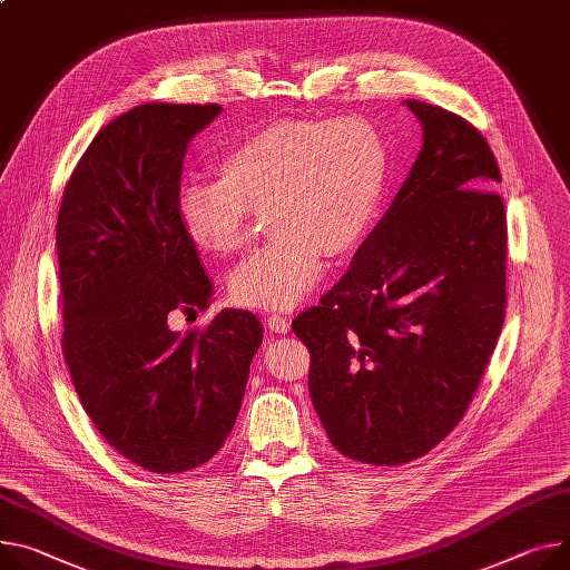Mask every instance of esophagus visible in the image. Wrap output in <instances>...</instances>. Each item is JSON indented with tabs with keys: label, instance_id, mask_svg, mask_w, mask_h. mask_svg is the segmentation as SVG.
<instances>
[{
	"label": "esophagus",
	"instance_id": "esophagus-1",
	"mask_svg": "<svg viewBox=\"0 0 570 570\" xmlns=\"http://www.w3.org/2000/svg\"><path fill=\"white\" fill-rule=\"evenodd\" d=\"M265 324H267V331L269 333H287L289 331V320L283 317V315H267L265 317Z\"/></svg>",
	"mask_w": 570,
	"mask_h": 570
}]
</instances>
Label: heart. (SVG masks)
Returning <instances> with one entry per match:
<instances>
[{"mask_svg": "<svg viewBox=\"0 0 570 570\" xmlns=\"http://www.w3.org/2000/svg\"><path fill=\"white\" fill-rule=\"evenodd\" d=\"M222 178L178 189L180 224L200 250L228 257L267 209L272 239L230 274L237 305L287 311L315 289L326 257L356 250L387 185V148L365 116L283 118L237 137L218 155Z\"/></svg>", "mask_w": 570, "mask_h": 570, "instance_id": "b5f03b06", "label": "heart"}]
</instances>
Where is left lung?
Returning a JSON list of instances; mask_svg holds the SVG:
<instances>
[{
  "label": "left lung",
  "instance_id": "1",
  "mask_svg": "<svg viewBox=\"0 0 570 570\" xmlns=\"http://www.w3.org/2000/svg\"><path fill=\"white\" fill-rule=\"evenodd\" d=\"M424 144L352 267L292 322L331 445L370 465L431 452L465 415L504 324L502 175L479 129L406 100Z\"/></svg>",
  "mask_w": 570,
  "mask_h": 570
}]
</instances>
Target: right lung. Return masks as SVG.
Wrapping results in <instances>:
<instances>
[{"label": "right lung", "mask_w": 570, "mask_h": 570, "mask_svg": "<svg viewBox=\"0 0 570 570\" xmlns=\"http://www.w3.org/2000/svg\"><path fill=\"white\" fill-rule=\"evenodd\" d=\"M218 111L150 102L114 118L72 168L57 218L61 348L79 402L118 454L157 474L222 450L262 344L248 311L168 328L212 303L178 189L187 144Z\"/></svg>", "instance_id": "add662e5"}]
</instances>
